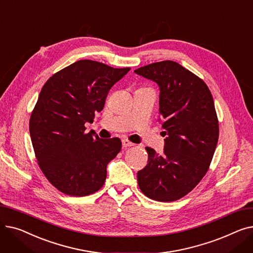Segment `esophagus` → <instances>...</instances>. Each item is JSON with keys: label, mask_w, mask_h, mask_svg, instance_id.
<instances>
[{"label": "esophagus", "mask_w": 253, "mask_h": 253, "mask_svg": "<svg viewBox=\"0 0 253 253\" xmlns=\"http://www.w3.org/2000/svg\"><path fill=\"white\" fill-rule=\"evenodd\" d=\"M122 145H123V148H130V147H133L134 143L130 142V141L127 140V139H123V140H122Z\"/></svg>", "instance_id": "obj_1"}]
</instances>
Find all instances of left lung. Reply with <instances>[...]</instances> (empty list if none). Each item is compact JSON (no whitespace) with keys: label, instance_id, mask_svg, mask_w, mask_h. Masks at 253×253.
I'll return each instance as SVG.
<instances>
[{"label":"left lung","instance_id":"1","mask_svg":"<svg viewBox=\"0 0 253 253\" xmlns=\"http://www.w3.org/2000/svg\"><path fill=\"white\" fill-rule=\"evenodd\" d=\"M159 86L164 153L147 148L149 163L137 172L141 192L171 202L190 193L206 174L218 140L214 102L207 85L177 62L165 60L134 71Z\"/></svg>","mask_w":253,"mask_h":253}]
</instances>
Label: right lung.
<instances>
[{
  "instance_id": "add662e5",
  "label": "right lung",
  "mask_w": 253,
  "mask_h": 253,
  "mask_svg": "<svg viewBox=\"0 0 253 253\" xmlns=\"http://www.w3.org/2000/svg\"><path fill=\"white\" fill-rule=\"evenodd\" d=\"M129 71L79 60L53 75L40 92L30 134L40 168L60 192L83 197L103 185L106 166L121 151L122 142L86 133L85 123L93 122L110 89Z\"/></svg>"
}]
</instances>
